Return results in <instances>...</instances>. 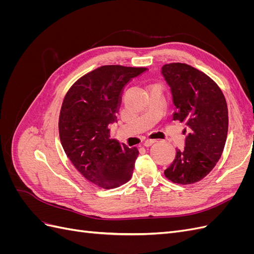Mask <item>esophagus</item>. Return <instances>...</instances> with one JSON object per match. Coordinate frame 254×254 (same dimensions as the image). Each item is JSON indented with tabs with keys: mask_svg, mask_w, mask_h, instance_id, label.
Listing matches in <instances>:
<instances>
[{
	"mask_svg": "<svg viewBox=\"0 0 254 254\" xmlns=\"http://www.w3.org/2000/svg\"><path fill=\"white\" fill-rule=\"evenodd\" d=\"M157 142V140H146L143 145L145 146V147H148V146H151L152 144H155Z\"/></svg>",
	"mask_w": 254,
	"mask_h": 254,
	"instance_id": "esophagus-1",
	"label": "esophagus"
}]
</instances>
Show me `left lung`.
<instances>
[{"mask_svg": "<svg viewBox=\"0 0 254 254\" xmlns=\"http://www.w3.org/2000/svg\"><path fill=\"white\" fill-rule=\"evenodd\" d=\"M162 74L172 89L174 121L186 123L189 131L186 147L176 150L164 175L174 183L193 184L213 170L224 151L229 125L227 102L216 82L187 64H166Z\"/></svg>", "mask_w": 254, "mask_h": 254, "instance_id": "obj_1", "label": "left lung"}]
</instances>
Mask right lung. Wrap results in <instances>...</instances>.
Instances as JSON below:
<instances>
[{
  "mask_svg": "<svg viewBox=\"0 0 254 254\" xmlns=\"http://www.w3.org/2000/svg\"><path fill=\"white\" fill-rule=\"evenodd\" d=\"M146 70L99 66L76 80L61 105L58 129L65 155L84 178L102 189L131 179L139 150L111 139L109 125L117 121L125 86Z\"/></svg>",
  "mask_w": 254,
  "mask_h": 254,
  "instance_id": "1",
  "label": "right lung"
}]
</instances>
